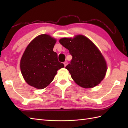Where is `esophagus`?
Segmentation results:
<instances>
[{
    "label": "esophagus",
    "instance_id": "obj_1",
    "mask_svg": "<svg viewBox=\"0 0 128 128\" xmlns=\"http://www.w3.org/2000/svg\"><path fill=\"white\" fill-rule=\"evenodd\" d=\"M67 64H68V62H64V66H67Z\"/></svg>",
    "mask_w": 128,
    "mask_h": 128
}]
</instances>
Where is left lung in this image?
<instances>
[{
	"mask_svg": "<svg viewBox=\"0 0 128 128\" xmlns=\"http://www.w3.org/2000/svg\"><path fill=\"white\" fill-rule=\"evenodd\" d=\"M60 44L72 56L66 68L78 85L84 88L97 86L104 78L107 64L102 53L94 43L83 35L62 38Z\"/></svg>",
	"mask_w": 128,
	"mask_h": 128,
	"instance_id": "8db88e82",
	"label": "left lung"
}]
</instances>
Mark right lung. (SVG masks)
Returning <instances> with one entry per match:
<instances>
[{
    "mask_svg": "<svg viewBox=\"0 0 128 128\" xmlns=\"http://www.w3.org/2000/svg\"><path fill=\"white\" fill-rule=\"evenodd\" d=\"M56 43V39L43 34L32 40L26 48L20 60V69L29 85L44 88L53 80L58 70L64 67L53 50Z\"/></svg>",
    "mask_w": 128,
    "mask_h": 128,
    "instance_id": "obj_1",
    "label": "right lung"
}]
</instances>
